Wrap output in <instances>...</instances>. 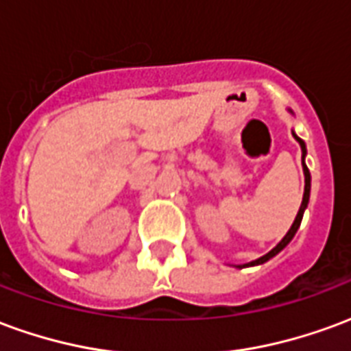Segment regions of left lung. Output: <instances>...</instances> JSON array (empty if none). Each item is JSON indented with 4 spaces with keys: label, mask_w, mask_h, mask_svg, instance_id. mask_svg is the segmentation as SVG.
<instances>
[{
    "label": "left lung",
    "mask_w": 351,
    "mask_h": 351,
    "mask_svg": "<svg viewBox=\"0 0 351 351\" xmlns=\"http://www.w3.org/2000/svg\"><path fill=\"white\" fill-rule=\"evenodd\" d=\"M293 137L297 138V141H299V145H301V150H302V171H304V195H302L301 208H299V213H297V218H295L293 226H291V229L287 231L286 237H284V239H282V241H280V243L276 244V246H274V248H272L271 252H269V254H265L263 258L256 259V261H252V263H248V265H261V263H265V261H269V259H271V258H274V256H276L278 252L284 250L287 244H289V241H291V239H293V237H295V233H297V229H299V226H301V220H302V214H304V208H306V205H308V197H310V171H308V167L304 165V154H306V146H304V141L297 137L295 133H293Z\"/></svg>",
    "instance_id": "left-lung-1"
}]
</instances>
